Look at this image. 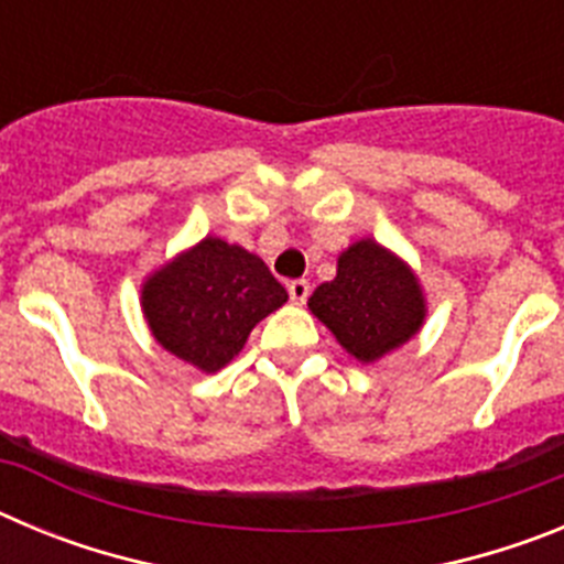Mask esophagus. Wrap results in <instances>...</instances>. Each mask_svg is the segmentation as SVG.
<instances>
[{
    "instance_id": "obj_1",
    "label": "esophagus",
    "mask_w": 564,
    "mask_h": 564,
    "mask_svg": "<svg viewBox=\"0 0 564 564\" xmlns=\"http://www.w3.org/2000/svg\"><path fill=\"white\" fill-rule=\"evenodd\" d=\"M288 293H291V302L305 305L307 296H311V282L307 279H293V282H288Z\"/></svg>"
}]
</instances>
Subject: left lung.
Segmentation results:
<instances>
[{"mask_svg": "<svg viewBox=\"0 0 564 564\" xmlns=\"http://www.w3.org/2000/svg\"><path fill=\"white\" fill-rule=\"evenodd\" d=\"M307 305L358 361H376L410 341L426 313L410 268L372 239L338 257L336 279L318 285Z\"/></svg>", "mask_w": 564, "mask_h": 564, "instance_id": "obj_1", "label": "left lung"}]
</instances>
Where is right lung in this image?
<instances>
[{"instance_id":"obj_1","label":"right lung","mask_w":564,"mask_h":564,"mask_svg":"<svg viewBox=\"0 0 564 564\" xmlns=\"http://www.w3.org/2000/svg\"><path fill=\"white\" fill-rule=\"evenodd\" d=\"M288 291L257 253L206 237L143 285L154 338L206 372L226 367L257 322L282 307Z\"/></svg>"}]
</instances>
